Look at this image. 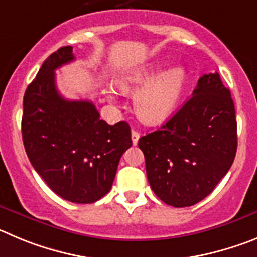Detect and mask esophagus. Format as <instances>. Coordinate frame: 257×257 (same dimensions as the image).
<instances>
[{"instance_id": "34e87169", "label": "esophagus", "mask_w": 257, "mask_h": 257, "mask_svg": "<svg viewBox=\"0 0 257 257\" xmlns=\"http://www.w3.org/2000/svg\"><path fill=\"white\" fill-rule=\"evenodd\" d=\"M138 140H140V132H137L136 129H133V131H132V142H133L134 146L137 145Z\"/></svg>"}]
</instances>
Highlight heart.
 <instances>
[{
    "label": "heart",
    "mask_w": 257,
    "mask_h": 257,
    "mask_svg": "<svg viewBox=\"0 0 257 257\" xmlns=\"http://www.w3.org/2000/svg\"><path fill=\"white\" fill-rule=\"evenodd\" d=\"M163 69L164 64L152 62L126 71L116 79L119 88L124 92L141 88L134 97V106L138 116L147 124H160L172 116L188 84V71L183 65ZM106 93L110 100H114L112 89L108 88Z\"/></svg>",
    "instance_id": "obj_1"
}]
</instances>
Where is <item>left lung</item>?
Returning <instances> with one entry per match:
<instances>
[{
    "mask_svg": "<svg viewBox=\"0 0 257 257\" xmlns=\"http://www.w3.org/2000/svg\"><path fill=\"white\" fill-rule=\"evenodd\" d=\"M155 195L174 207L209 196L237 152V120L220 75L205 74L192 97L160 129L138 141Z\"/></svg>",
    "mask_w": 257,
    "mask_h": 257,
    "instance_id": "obj_1",
    "label": "left lung"
}]
</instances>
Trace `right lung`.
I'll list each match as a JSON object with an SVG mask.
<instances>
[{
  "label": "right lung",
  "instance_id": "1",
  "mask_svg": "<svg viewBox=\"0 0 257 257\" xmlns=\"http://www.w3.org/2000/svg\"><path fill=\"white\" fill-rule=\"evenodd\" d=\"M75 59L65 46L45 60L23 101L28 159L52 191L74 203H92L111 189L120 157L132 146L125 121L108 125L91 101L59 93L55 70Z\"/></svg>",
  "mask_w": 257,
  "mask_h": 257
}]
</instances>
